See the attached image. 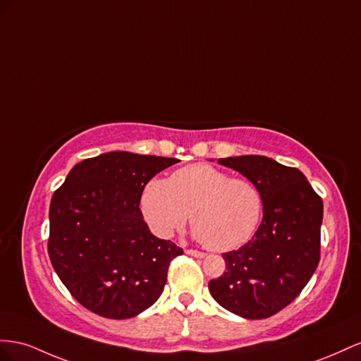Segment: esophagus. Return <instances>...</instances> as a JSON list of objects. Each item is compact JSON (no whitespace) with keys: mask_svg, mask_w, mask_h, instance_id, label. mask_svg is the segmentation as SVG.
<instances>
[{"mask_svg":"<svg viewBox=\"0 0 361 361\" xmlns=\"http://www.w3.org/2000/svg\"><path fill=\"white\" fill-rule=\"evenodd\" d=\"M184 252L189 254V255H193V257H198V259H202V257H205V254H204V252L197 251V250H186Z\"/></svg>","mask_w":361,"mask_h":361,"instance_id":"obj_1","label":"esophagus"}]
</instances>
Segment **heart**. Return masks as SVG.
Here are the masks:
<instances>
[{"label": "heart", "instance_id": "heart-1", "mask_svg": "<svg viewBox=\"0 0 361 361\" xmlns=\"http://www.w3.org/2000/svg\"><path fill=\"white\" fill-rule=\"evenodd\" d=\"M139 207L157 238L168 239L181 230L190 213L195 238L212 250L230 251L254 234L263 200L250 180L230 178L210 164H192L166 180L148 181Z\"/></svg>", "mask_w": 361, "mask_h": 361}]
</instances>
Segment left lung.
<instances>
[{"label": "left lung", "instance_id": "1", "mask_svg": "<svg viewBox=\"0 0 361 361\" xmlns=\"http://www.w3.org/2000/svg\"><path fill=\"white\" fill-rule=\"evenodd\" d=\"M262 193L263 219L242 248L222 254L225 272L209 283L225 310L245 319L269 317L310 281L321 259L322 198L305 175L264 156L219 159Z\"/></svg>", "mask_w": 361, "mask_h": 361}]
</instances>
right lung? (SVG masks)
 I'll return each mask as SVG.
<instances>
[{
	"label": "right lung",
	"mask_w": 361,
	"mask_h": 361,
	"mask_svg": "<svg viewBox=\"0 0 361 361\" xmlns=\"http://www.w3.org/2000/svg\"><path fill=\"white\" fill-rule=\"evenodd\" d=\"M178 159L113 151L71 169L49 205L51 264L75 300L128 319L159 300L183 250L154 235L139 209L145 184Z\"/></svg>",
	"instance_id": "add662e5"
}]
</instances>
